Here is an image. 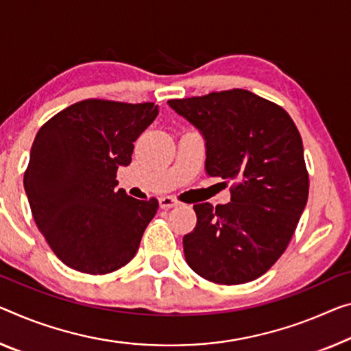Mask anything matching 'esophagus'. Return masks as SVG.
I'll return each mask as SVG.
<instances>
[{
	"instance_id": "1",
	"label": "esophagus",
	"mask_w": 351,
	"mask_h": 351,
	"mask_svg": "<svg viewBox=\"0 0 351 351\" xmlns=\"http://www.w3.org/2000/svg\"><path fill=\"white\" fill-rule=\"evenodd\" d=\"M160 208L163 210H168V208H172V207H179L180 202L177 201V199L174 197H169V196H165V197H160Z\"/></svg>"
}]
</instances>
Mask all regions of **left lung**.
Here are the masks:
<instances>
[{
  "mask_svg": "<svg viewBox=\"0 0 351 351\" xmlns=\"http://www.w3.org/2000/svg\"><path fill=\"white\" fill-rule=\"evenodd\" d=\"M168 105L206 141V172L232 182L230 202L196 204L197 223L183 237L194 273L235 285L254 281L282 256L309 194L303 141L285 110L245 89Z\"/></svg>",
  "mask_w": 351,
  "mask_h": 351,
  "instance_id": "obj_1",
  "label": "left lung"
}]
</instances>
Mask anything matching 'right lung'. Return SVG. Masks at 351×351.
<instances>
[{"label": "right lung", "mask_w": 351, "mask_h": 351, "mask_svg": "<svg viewBox=\"0 0 351 351\" xmlns=\"http://www.w3.org/2000/svg\"><path fill=\"white\" fill-rule=\"evenodd\" d=\"M158 114L154 104L89 99L53 116L36 134L25 191L53 252L77 271L106 274L127 265L158 208L116 190V172Z\"/></svg>", "instance_id": "1"}]
</instances>
